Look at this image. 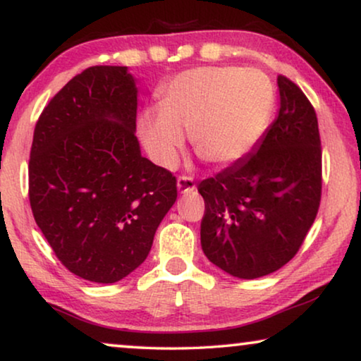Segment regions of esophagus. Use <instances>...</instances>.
Listing matches in <instances>:
<instances>
[{"label": "esophagus", "mask_w": 361, "mask_h": 361, "mask_svg": "<svg viewBox=\"0 0 361 361\" xmlns=\"http://www.w3.org/2000/svg\"><path fill=\"white\" fill-rule=\"evenodd\" d=\"M177 190H179V194H189V192L195 190L194 179L187 176H180L179 179H177Z\"/></svg>", "instance_id": "1"}]
</instances>
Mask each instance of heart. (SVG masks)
Instances as JSON below:
<instances>
[{"instance_id": "b5f03b06", "label": "heart", "mask_w": 361, "mask_h": 361, "mask_svg": "<svg viewBox=\"0 0 361 361\" xmlns=\"http://www.w3.org/2000/svg\"><path fill=\"white\" fill-rule=\"evenodd\" d=\"M274 100L273 83L256 68H190L161 87V110L142 113L140 136L162 167L176 166L184 133H190L192 146L202 159L231 166L258 145Z\"/></svg>"}]
</instances>
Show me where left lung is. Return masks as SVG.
Returning a JSON list of instances; mask_svg holds the SVG:
<instances>
[{"instance_id":"8db88e82","label":"left lung","mask_w":361,"mask_h":361,"mask_svg":"<svg viewBox=\"0 0 361 361\" xmlns=\"http://www.w3.org/2000/svg\"><path fill=\"white\" fill-rule=\"evenodd\" d=\"M279 111L248 157L202 180L207 258L235 278L256 279L290 261L317 216L322 147L314 106L278 75Z\"/></svg>"}]
</instances>
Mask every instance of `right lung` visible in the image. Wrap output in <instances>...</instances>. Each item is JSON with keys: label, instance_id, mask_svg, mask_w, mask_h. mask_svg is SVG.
Wrapping results in <instances>:
<instances>
[{"label": "right lung", "instance_id": "1", "mask_svg": "<svg viewBox=\"0 0 361 361\" xmlns=\"http://www.w3.org/2000/svg\"><path fill=\"white\" fill-rule=\"evenodd\" d=\"M137 88L128 67L95 66L49 102L34 128L29 202L59 261L111 284L149 255L177 180L141 156Z\"/></svg>", "mask_w": 361, "mask_h": 361}]
</instances>
